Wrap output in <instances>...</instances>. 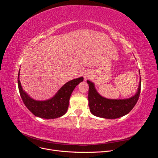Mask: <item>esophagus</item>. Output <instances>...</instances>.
<instances>
[{
    "label": "esophagus",
    "instance_id": "obj_1",
    "mask_svg": "<svg viewBox=\"0 0 158 158\" xmlns=\"http://www.w3.org/2000/svg\"><path fill=\"white\" fill-rule=\"evenodd\" d=\"M88 76H89L88 74H84V78H88Z\"/></svg>",
    "mask_w": 158,
    "mask_h": 158
}]
</instances>
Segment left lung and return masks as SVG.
Here are the masks:
<instances>
[{"label": "left lung", "mask_w": 158, "mask_h": 158, "mask_svg": "<svg viewBox=\"0 0 158 158\" xmlns=\"http://www.w3.org/2000/svg\"><path fill=\"white\" fill-rule=\"evenodd\" d=\"M140 76V73L139 71ZM89 85L88 102L90 112L94 115L103 118L114 119L126 115L135 107L140 96L141 78L136 93L127 99H112L102 96L95 88V84L87 80Z\"/></svg>", "instance_id": "left-lung-1"}]
</instances>
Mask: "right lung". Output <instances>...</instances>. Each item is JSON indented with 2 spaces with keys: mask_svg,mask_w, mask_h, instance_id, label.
<instances>
[{
  "mask_svg": "<svg viewBox=\"0 0 158 158\" xmlns=\"http://www.w3.org/2000/svg\"><path fill=\"white\" fill-rule=\"evenodd\" d=\"M20 69L18 76V85L23 103L35 116L47 119L56 118L64 115L68 110L70 98L73 90L84 80L83 77L72 80L64 84L51 99L38 101L31 98L23 89L20 81Z\"/></svg>",
  "mask_w": 158,
  "mask_h": 158,
  "instance_id": "right-lung-1",
  "label": "right lung"
}]
</instances>
